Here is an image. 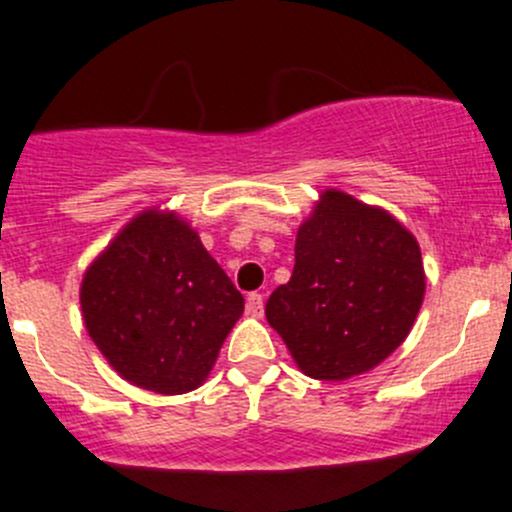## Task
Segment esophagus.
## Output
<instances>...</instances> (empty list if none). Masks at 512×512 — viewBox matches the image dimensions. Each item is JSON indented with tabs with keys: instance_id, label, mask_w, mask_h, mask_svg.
Wrapping results in <instances>:
<instances>
[{
	"instance_id": "1",
	"label": "esophagus",
	"mask_w": 512,
	"mask_h": 512,
	"mask_svg": "<svg viewBox=\"0 0 512 512\" xmlns=\"http://www.w3.org/2000/svg\"><path fill=\"white\" fill-rule=\"evenodd\" d=\"M262 312H265V302H262V294L260 292L247 294V314H250V317H262Z\"/></svg>"
}]
</instances>
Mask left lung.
Segmentation results:
<instances>
[{
	"instance_id": "8db88e82",
	"label": "left lung",
	"mask_w": 512,
	"mask_h": 512,
	"mask_svg": "<svg viewBox=\"0 0 512 512\" xmlns=\"http://www.w3.org/2000/svg\"><path fill=\"white\" fill-rule=\"evenodd\" d=\"M423 292L416 237L379 205L327 188L299 225L292 277L265 314L302 374L344 381L401 347Z\"/></svg>"
}]
</instances>
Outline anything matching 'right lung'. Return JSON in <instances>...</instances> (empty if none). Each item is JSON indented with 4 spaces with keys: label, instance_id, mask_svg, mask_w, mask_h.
Listing matches in <instances>:
<instances>
[{
    "label": "right lung",
    "instance_id": "add662e5",
    "mask_svg": "<svg viewBox=\"0 0 512 512\" xmlns=\"http://www.w3.org/2000/svg\"><path fill=\"white\" fill-rule=\"evenodd\" d=\"M81 314L118 376L156 394L208 379L245 299L200 235L173 210L148 208L86 267Z\"/></svg>",
    "mask_w": 512,
    "mask_h": 512
}]
</instances>
